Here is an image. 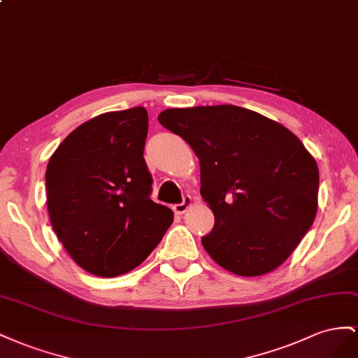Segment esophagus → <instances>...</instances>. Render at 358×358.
Returning a JSON list of instances; mask_svg holds the SVG:
<instances>
[{
    "label": "esophagus",
    "mask_w": 358,
    "mask_h": 358,
    "mask_svg": "<svg viewBox=\"0 0 358 358\" xmlns=\"http://www.w3.org/2000/svg\"><path fill=\"white\" fill-rule=\"evenodd\" d=\"M190 206H192V198L190 196H185V198H182V202L177 203V206H173L172 210H173V213H176V214H185L189 210Z\"/></svg>",
    "instance_id": "obj_1"
}]
</instances>
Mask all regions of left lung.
<instances>
[{"mask_svg": "<svg viewBox=\"0 0 358 358\" xmlns=\"http://www.w3.org/2000/svg\"><path fill=\"white\" fill-rule=\"evenodd\" d=\"M160 124L201 165V196L214 214L202 246L220 267L262 275L288 259L318 208L320 171L292 131L234 105L165 109Z\"/></svg>", "mask_w": 358, "mask_h": 358, "instance_id": "1", "label": "left lung"}]
</instances>
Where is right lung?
I'll return each instance as SVG.
<instances>
[{
  "label": "right lung",
  "instance_id": "obj_1",
  "mask_svg": "<svg viewBox=\"0 0 358 358\" xmlns=\"http://www.w3.org/2000/svg\"><path fill=\"white\" fill-rule=\"evenodd\" d=\"M147 134L145 108L106 112L71 131L48 163L52 228L71 259L100 278L136 268L173 222L150 199Z\"/></svg>",
  "mask_w": 358,
  "mask_h": 358
}]
</instances>
